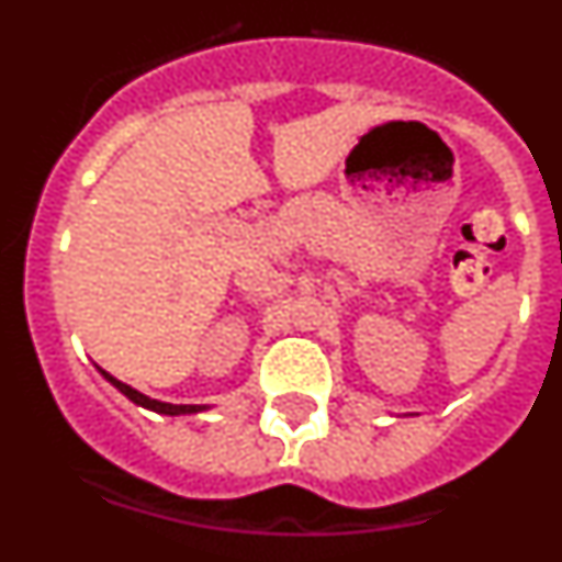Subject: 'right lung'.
Instances as JSON below:
<instances>
[{"label":"right lung","instance_id":"right-lung-1","mask_svg":"<svg viewBox=\"0 0 562 562\" xmlns=\"http://www.w3.org/2000/svg\"><path fill=\"white\" fill-rule=\"evenodd\" d=\"M103 374V380H109L114 385V389L121 391L123 396H128V400L134 402V405H140V408H148L154 411V414H166V416H182V414H200V411H205V405H171V402H160V400H151V396L140 394L137 389H132V385H126V382L114 380L109 371L98 369Z\"/></svg>","mask_w":562,"mask_h":562}]
</instances>
